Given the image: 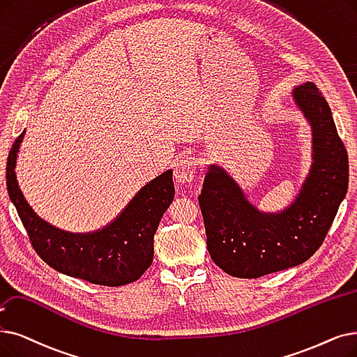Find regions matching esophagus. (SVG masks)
<instances>
[{"instance_id": "obj_1", "label": "esophagus", "mask_w": 357, "mask_h": 357, "mask_svg": "<svg viewBox=\"0 0 357 357\" xmlns=\"http://www.w3.org/2000/svg\"><path fill=\"white\" fill-rule=\"evenodd\" d=\"M197 172V162L192 158H183L175 165V179L178 183L191 182Z\"/></svg>"}]
</instances>
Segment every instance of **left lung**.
<instances>
[{"mask_svg":"<svg viewBox=\"0 0 357 357\" xmlns=\"http://www.w3.org/2000/svg\"><path fill=\"white\" fill-rule=\"evenodd\" d=\"M291 98L312 131V165L291 203L261 211L215 163L198 195L211 259L234 277L258 278L311 258L347 194L349 158L327 100L311 82L294 89Z\"/></svg>","mask_w":357,"mask_h":357,"instance_id":"1","label":"left lung"}]
</instances>
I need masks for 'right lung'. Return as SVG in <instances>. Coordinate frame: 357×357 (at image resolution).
<instances>
[{
    "instance_id": "right-lung-1",
    "label": "right lung",
    "mask_w": 357,
    "mask_h": 357,
    "mask_svg": "<svg viewBox=\"0 0 357 357\" xmlns=\"http://www.w3.org/2000/svg\"><path fill=\"white\" fill-rule=\"evenodd\" d=\"M24 132L8 154L7 190L38 255L54 270L93 284L115 287L138 280L151 266L154 234L175 197L172 169L147 182L103 227L68 231L39 217L19 187L15 166Z\"/></svg>"
}]
</instances>
